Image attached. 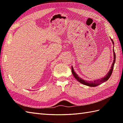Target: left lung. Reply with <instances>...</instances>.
<instances>
[{
	"label": "left lung",
	"instance_id": "obj_1",
	"mask_svg": "<svg viewBox=\"0 0 123 123\" xmlns=\"http://www.w3.org/2000/svg\"><path fill=\"white\" fill-rule=\"evenodd\" d=\"M111 40H112V43H113V44L114 45L113 41L112 40V39H111ZM113 55H114V60H113V63L111 65V69L110 70L109 72L107 73V74L106 75V76L103 77V78H102L99 79H97V80H95L93 81H87V80H83V79H81V78H80V77H78V74H77L76 73L74 72V68H73V67L72 66V73L73 74V76L74 77V78H76L77 80L79 81V82H80V83L83 84H84V85L89 86H90V87H94V86H98L99 85H100L101 84L104 83L105 81H106L108 80L110 77V76H111L112 73V71H113L114 65H115V61H116V55H115V51H114V50H113Z\"/></svg>",
	"mask_w": 123,
	"mask_h": 123
}]
</instances>
